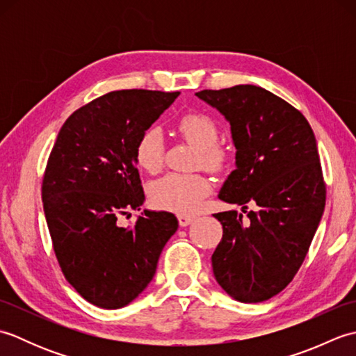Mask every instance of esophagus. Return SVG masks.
Returning <instances> with one entry per match:
<instances>
[{
	"label": "esophagus",
	"mask_w": 356,
	"mask_h": 356,
	"mask_svg": "<svg viewBox=\"0 0 356 356\" xmlns=\"http://www.w3.org/2000/svg\"><path fill=\"white\" fill-rule=\"evenodd\" d=\"M177 218H179V225L180 226H188V225H191L193 220H194V217L193 216H188V214H179Z\"/></svg>",
	"instance_id": "obj_1"
}]
</instances>
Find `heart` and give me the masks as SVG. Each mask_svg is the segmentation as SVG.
I'll use <instances>...</instances> for the list:
<instances>
[{"instance_id": "obj_1", "label": "heart", "mask_w": 356, "mask_h": 356, "mask_svg": "<svg viewBox=\"0 0 356 356\" xmlns=\"http://www.w3.org/2000/svg\"><path fill=\"white\" fill-rule=\"evenodd\" d=\"M177 133L197 148L194 165L208 171H220L228 161V151L218 145V127L205 113H186L177 120ZM165 157V142L157 128H148L136 143L134 159L139 168L149 174L161 171ZM211 191L209 180L202 174H165L148 186L151 202L172 213L188 214L197 211Z\"/></svg>"}]
</instances>
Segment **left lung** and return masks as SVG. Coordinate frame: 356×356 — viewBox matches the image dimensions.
Returning a JSON list of instances; mask_svg holds the SVG:
<instances>
[{
	"label": "left lung",
	"instance_id": "8db88e82",
	"mask_svg": "<svg viewBox=\"0 0 356 356\" xmlns=\"http://www.w3.org/2000/svg\"><path fill=\"white\" fill-rule=\"evenodd\" d=\"M231 125L234 170L218 199L237 211L214 214L223 237L211 257L217 283L241 303L269 300L292 282L318 228L324 185L311 125L282 97L257 86L195 93Z\"/></svg>",
	"mask_w": 356,
	"mask_h": 356
}]
</instances>
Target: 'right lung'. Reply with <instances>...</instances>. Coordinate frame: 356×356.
I'll use <instances>...</instances> for the list:
<instances>
[{
  "instance_id": "1",
  "label": "right lung",
  "mask_w": 356,
  "mask_h": 356,
  "mask_svg": "<svg viewBox=\"0 0 356 356\" xmlns=\"http://www.w3.org/2000/svg\"><path fill=\"white\" fill-rule=\"evenodd\" d=\"M179 92L119 90L76 110L51 148L42 180L44 214L64 277L102 309L130 305L149 284L179 222L145 209L119 225L143 194L134 148Z\"/></svg>"
}]
</instances>
